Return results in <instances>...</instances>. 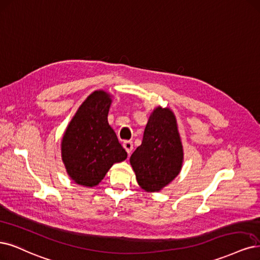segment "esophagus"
Listing matches in <instances>:
<instances>
[{"instance_id": "1", "label": "esophagus", "mask_w": 260, "mask_h": 260, "mask_svg": "<svg viewBox=\"0 0 260 260\" xmlns=\"http://www.w3.org/2000/svg\"><path fill=\"white\" fill-rule=\"evenodd\" d=\"M123 148L126 149V151L128 153V155H130L132 153V149H133V143L131 141H124L123 144H122Z\"/></svg>"}]
</instances>
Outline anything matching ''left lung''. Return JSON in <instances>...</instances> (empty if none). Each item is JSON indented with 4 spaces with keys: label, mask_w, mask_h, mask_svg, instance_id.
<instances>
[{
    "label": "left lung",
    "mask_w": 260,
    "mask_h": 260,
    "mask_svg": "<svg viewBox=\"0 0 260 260\" xmlns=\"http://www.w3.org/2000/svg\"><path fill=\"white\" fill-rule=\"evenodd\" d=\"M139 185L146 191H159L181 171L183 146L175 116L170 109L151 113L142 144L130 157Z\"/></svg>",
    "instance_id": "8db88e82"
}]
</instances>
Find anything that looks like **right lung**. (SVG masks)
<instances>
[{
  "label": "right lung",
  "instance_id": "obj_1",
  "mask_svg": "<svg viewBox=\"0 0 260 260\" xmlns=\"http://www.w3.org/2000/svg\"><path fill=\"white\" fill-rule=\"evenodd\" d=\"M111 102L105 91L91 93L79 106L62 139V160L70 177L79 185H98L115 162L127 158L107 122Z\"/></svg>",
  "mask_w": 260,
  "mask_h": 260
}]
</instances>
